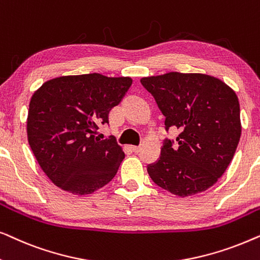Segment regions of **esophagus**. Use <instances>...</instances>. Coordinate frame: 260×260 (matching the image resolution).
Instances as JSON below:
<instances>
[{
    "instance_id": "1",
    "label": "esophagus",
    "mask_w": 260,
    "mask_h": 260,
    "mask_svg": "<svg viewBox=\"0 0 260 260\" xmlns=\"http://www.w3.org/2000/svg\"><path fill=\"white\" fill-rule=\"evenodd\" d=\"M131 149H133L134 152H138L141 150V147L140 145H134V147H131Z\"/></svg>"
}]
</instances>
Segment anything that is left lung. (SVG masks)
<instances>
[{"label": "left lung", "instance_id": "left-lung-1", "mask_svg": "<svg viewBox=\"0 0 260 260\" xmlns=\"http://www.w3.org/2000/svg\"><path fill=\"white\" fill-rule=\"evenodd\" d=\"M141 84L166 117L167 133L170 127L180 131L175 141H163L157 161L147 167L149 176L182 198L208 189L225 173L240 140L236 92L201 73L170 72L142 78Z\"/></svg>", "mask_w": 260, "mask_h": 260}]
</instances>
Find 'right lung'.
<instances>
[{"mask_svg": "<svg viewBox=\"0 0 260 260\" xmlns=\"http://www.w3.org/2000/svg\"><path fill=\"white\" fill-rule=\"evenodd\" d=\"M133 80L98 73L67 76L42 85L29 103L27 134L41 169L55 186L91 194L115 177L124 158L116 138L101 140L99 126L122 102Z\"/></svg>", "mask_w": 260, "mask_h": 260, "instance_id": "1", "label": "right lung"}]
</instances>
